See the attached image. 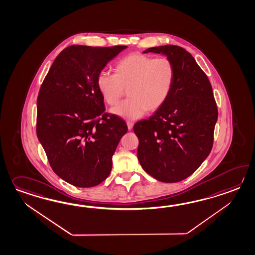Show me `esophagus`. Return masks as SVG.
<instances>
[{
  "label": "esophagus",
  "instance_id": "obj_1",
  "mask_svg": "<svg viewBox=\"0 0 255 255\" xmlns=\"http://www.w3.org/2000/svg\"><path fill=\"white\" fill-rule=\"evenodd\" d=\"M127 126H128V129H129V130H131V129H132V127H133V123H131V122H127Z\"/></svg>",
  "mask_w": 255,
  "mask_h": 255
}]
</instances>
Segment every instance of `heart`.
I'll return each instance as SVG.
<instances>
[{
  "label": "heart",
  "instance_id": "1",
  "mask_svg": "<svg viewBox=\"0 0 255 255\" xmlns=\"http://www.w3.org/2000/svg\"><path fill=\"white\" fill-rule=\"evenodd\" d=\"M176 74L175 65L168 57L131 53L116 62L114 74H99L97 88L110 106L116 105L128 89L129 98L112 112L125 120L139 119L146 112H156L166 102Z\"/></svg>",
  "mask_w": 255,
  "mask_h": 255
}]
</instances>
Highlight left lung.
<instances>
[{"mask_svg":"<svg viewBox=\"0 0 255 255\" xmlns=\"http://www.w3.org/2000/svg\"><path fill=\"white\" fill-rule=\"evenodd\" d=\"M164 54L176 68L168 100L148 120L136 123L141 167L153 178L175 183L187 178L213 145L218 108L208 76L187 50L174 45L148 48Z\"/></svg>","mask_w":255,"mask_h":255,"instance_id":"obj_1","label":"left lung"}]
</instances>
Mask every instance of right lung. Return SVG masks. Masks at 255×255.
Segmentation results:
<instances>
[{"instance_id":"add662e5","label":"right lung","mask_w":255,"mask_h":255,"mask_svg":"<svg viewBox=\"0 0 255 255\" xmlns=\"http://www.w3.org/2000/svg\"><path fill=\"white\" fill-rule=\"evenodd\" d=\"M126 47L68 46L40 88L36 134L53 171L75 187H95L107 178L128 130L124 120L105 113L97 88L99 74Z\"/></svg>"}]
</instances>
